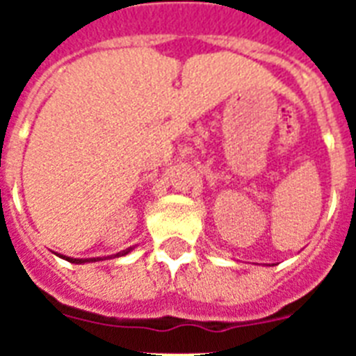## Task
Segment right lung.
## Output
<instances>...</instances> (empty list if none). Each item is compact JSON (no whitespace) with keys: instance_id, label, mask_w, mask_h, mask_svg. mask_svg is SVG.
<instances>
[{"instance_id":"add662e5","label":"right lung","mask_w":356,"mask_h":356,"mask_svg":"<svg viewBox=\"0 0 356 356\" xmlns=\"http://www.w3.org/2000/svg\"><path fill=\"white\" fill-rule=\"evenodd\" d=\"M131 249L133 248L125 249V251H120V253L113 254V257H123V254H127ZM58 257H63V259H66L68 262H74V264H85V262H97V260H103L102 257H97V259H72V257H64V254H58ZM113 257H108V259H113Z\"/></svg>"}]
</instances>
